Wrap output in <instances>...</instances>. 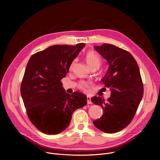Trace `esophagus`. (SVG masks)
Segmentation results:
<instances>
[{
    "label": "esophagus",
    "instance_id": "esophagus-1",
    "mask_svg": "<svg viewBox=\"0 0 160 160\" xmlns=\"http://www.w3.org/2000/svg\"><path fill=\"white\" fill-rule=\"evenodd\" d=\"M87 104H92V101H91L90 98L89 96H87Z\"/></svg>",
    "mask_w": 160,
    "mask_h": 160
}]
</instances>
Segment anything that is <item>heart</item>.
Instances as JSON below:
<instances>
[{
  "mask_svg": "<svg viewBox=\"0 0 160 160\" xmlns=\"http://www.w3.org/2000/svg\"><path fill=\"white\" fill-rule=\"evenodd\" d=\"M85 59L87 66H88V68L90 70L94 69V68H96V69L98 70L101 64V58L98 55L92 52H89L86 54ZM75 62V60L72 62L71 65V68H72ZM92 83L90 82L82 81L78 84V88L80 90L84 91V92H87L88 89L90 87H92Z\"/></svg>",
  "mask_w": 160,
  "mask_h": 160,
  "instance_id": "obj_1",
  "label": "heart"
}]
</instances>
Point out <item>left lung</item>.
<instances>
[{"label": "left lung", "instance_id": "left-lung-1", "mask_svg": "<svg viewBox=\"0 0 160 160\" xmlns=\"http://www.w3.org/2000/svg\"><path fill=\"white\" fill-rule=\"evenodd\" d=\"M94 49L108 63L101 82L110 89L111 97L107 101L97 96L91 98L103 109L102 116L93 123L105 133H115L131 122L143 97L139 68L130 53L115 45L104 43Z\"/></svg>", "mask_w": 160, "mask_h": 160}]
</instances>
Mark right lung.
<instances>
[{"instance_id":"right-lung-1","label":"right lung","mask_w":160,"mask_h":160,"mask_svg":"<svg viewBox=\"0 0 160 160\" xmlns=\"http://www.w3.org/2000/svg\"><path fill=\"white\" fill-rule=\"evenodd\" d=\"M85 45H52L28 62L21 94L31 122L43 133H61L69 126L73 112L87 104L85 94L66 93L61 82Z\"/></svg>"}]
</instances>
